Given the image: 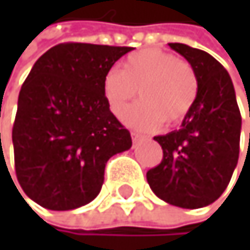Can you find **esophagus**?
<instances>
[{"instance_id": "1", "label": "esophagus", "mask_w": 250, "mask_h": 250, "mask_svg": "<svg viewBox=\"0 0 250 250\" xmlns=\"http://www.w3.org/2000/svg\"><path fill=\"white\" fill-rule=\"evenodd\" d=\"M130 135H132V141H133V142H136V141L141 139V135H139L138 132H132Z\"/></svg>"}]
</instances>
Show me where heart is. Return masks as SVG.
I'll use <instances>...</instances> for the list:
<instances>
[{
    "label": "heart",
    "instance_id": "heart-1",
    "mask_svg": "<svg viewBox=\"0 0 250 250\" xmlns=\"http://www.w3.org/2000/svg\"><path fill=\"white\" fill-rule=\"evenodd\" d=\"M141 130H156L163 121L177 126L190 114L198 99V78L193 67L171 52L147 47L130 54L120 69H109L102 81V93L109 111Z\"/></svg>",
    "mask_w": 250,
    "mask_h": 250
}]
</instances>
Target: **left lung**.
Returning <instances> with one entry per match:
<instances>
[{"label": "left lung", "instance_id": "8db88e82", "mask_svg": "<svg viewBox=\"0 0 250 250\" xmlns=\"http://www.w3.org/2000/svg\"><path fill=\"white\" fill-rule=\"evenodd\" d=\"M198 78V99L181 129L154 136L163 159L147 172L151 190L181 208L206 207L224 193L238 162L242 115L232 81L210 54L169 43Z\"/></svg>", "mask_w": 250, "mask_h": 250}]
</instances>
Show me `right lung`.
<instances>
[{"label":"right lung","mask_w":250,"mask_h":250,"mask_svg":"<svg viewBox=\"0 0 250 250\" xmlns=\"http://www.w3.org/2000/svg\"><path fill=\"white\" fill-rule=\"evenodd\" d=\"M129 46L60 43L26 76L13 124L15 169L25 195L47 210H73L99 195L106 162L132 147L109 111L103 76Z\"/></svg>","instance_id":"1"}]
</instances>
